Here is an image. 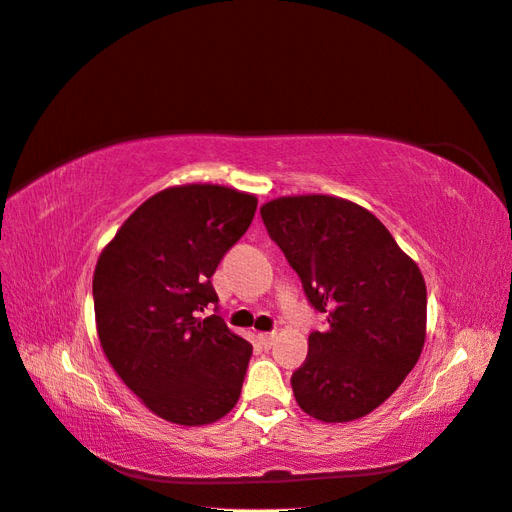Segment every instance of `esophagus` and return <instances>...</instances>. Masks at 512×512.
Here are the masks:
<instances>
[{"mask_svg": "<svg viewBox=\"0 0 512 512\" xmlns=\"http://www.w3.org/2000/svg\"><path fill=\"white\" fill-rule=\"evenodd\" d=\"M258 339H260V344H262V346H265V348H271V346L275 344L277 333H258Z\"/></svg>", "mask_w": 512, "mask_h": 512, "instance_id": "esophagus-1", "label": "esophagus"}]
</instances>
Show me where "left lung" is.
Instances as JSON below:
<instances>
[{"label":"left lung","instance_id":"obj_1","mask_svg":"<svg viewBox=\"0 0 512 512\" xmlns=\"http://www.w3.org/2000/svg\"><path fill=\"white\" fill-rule=\"evenodd\" d=\"M269 237L327 314L290 384L303 412L346 423L376 410L421 356L427 288L374 213L344 198L284 196L260 207Z\"/></svg>","mask_w":512,"mask_h":512}]
</instances>
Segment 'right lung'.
Masks as SVG:
<instances>
[{"label":"right lung","mask_w":512,"mask_h":512,"mask_svg":"<svg viewBox=\"0 0 512 512\" xmlns=\"http://www.w3.org/2000/svg\"><path fill=\"white\" fill-rule=\"evenodd\" d=\"M258 200L224 185L151 196L104 247L94 273L102 350L117 376L164 421L209 425L235 408L252 344L215 305L211 275L254 220Z\"/></svg>","instance_id":"1"}]
</instances>
